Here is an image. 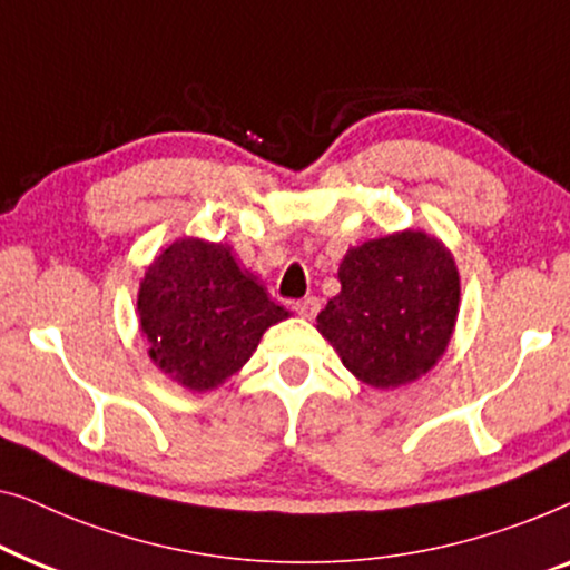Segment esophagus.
<instances>
[{
	"instance_id": "obj_1",
	"label": "esophagus",
	"mask_w": 570,
	"mask_h": 570,
	"mask_svg": "<svg viewBox=\"0 0 570 570\" xmlns=\"http://www.w3.org/2000/svg\"><path fill=\"white\" fill-rule=\"evenodd\" d=\"M292 309H294L299 317H315L317 309H320V302L315 299V296H304V299H296V302L292 304Z\"/></svg>"
}]
</instances>
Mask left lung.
<instances>
[{
	"label": "left lung",
	"instance_id": "obj_1",
	"mask_svg": "<svg viewBox=\"0 0 570 570\" xmlns=\"http://www.w3.org/2000/svg\"><path fill=\"white\" fill-rule=\"evenodd\" d=\"M341 294L317 327L343 366L372 387H397L426 374L444 354L460 304V276L439 239L400 232L348 250Z\"/></svg>",
	"mask_w": 570,
	"mask_h": 570
}]
</instances>
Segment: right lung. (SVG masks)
<instances>
[{"label": "right lung", "instance_id": "obj_1", "mask_svg": "<svg viewBox=\"0 0 570 570\" xmlns=\"http://www.w3.org/2000/svg\"><path fill=\"white\" fill-rule=\"evenodd\" d=\"M139 315L159 368L204 392L235 374L288 312L239 271L229 247L178 239L144 276Z\"/></svg>", "mask_w": 570, "mask_h": 570}]
</instances>
